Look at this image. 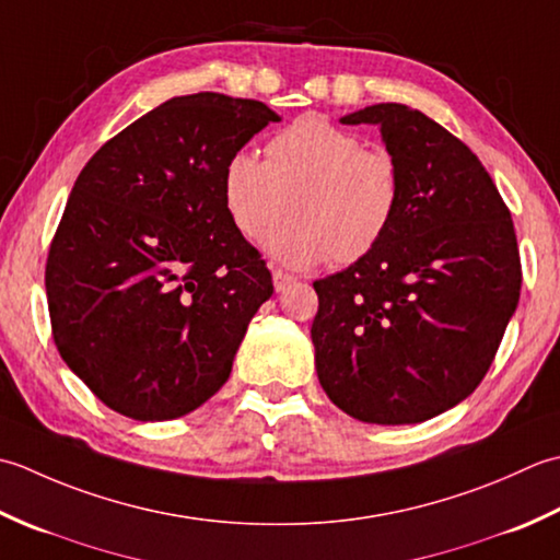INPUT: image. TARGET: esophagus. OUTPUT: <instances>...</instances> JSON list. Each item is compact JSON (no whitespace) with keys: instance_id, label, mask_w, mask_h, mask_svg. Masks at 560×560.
<instances>
[{"instance_id":"1","label":"esophagus","mask_w":560,"mask_h":560,"mask_svg":"<svg viewBox=\"0 0 560 560\" xmlns=\"http://www.w3.org/2000/svg\"><path fill=\"white\" fill-rule=\"evenodd\" d=\"M294 282L292 276H288V272L282 270H272V288H276V292H284L290 288V284Z\"/></svg>"}]
</instances>
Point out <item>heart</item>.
<instances>
[{"label": "heart", "mask_w": 560, "mask_h": 560, "mask_svg": "<svg viewBox=\"0 0 560 560\" xmlns=\"http://www.w3.org/2000/svg\"><path fill=\"white\" fill-rule=\"evenodd\" d=\"M222 205L234 232L264 238L270 258L296 270L334 258L355 264L380 246L401 210L404 176L396 156L364 147L355 132L326 118H302L266 147V162L236 150L222 166Z\"/></svg>", "instance_id": "heart-1"}]
</instances>
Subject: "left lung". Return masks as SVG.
<instances>
[{
	"instance_id": "obj_1",
	"label": "left lung",
	"mask_w": 560,
	"mask_h": 560,
	"mask_svg": "<svg viewBox=\"0 0 560 560\" xmlns=\"http://www.w3.org/2000/svg\"><path fill=\"white\" fill-rule=\"evenodd\" d=\"M340 122L380 128L404 198L370 256L314 282L316 374L362 423H423L495 358L520 302L515 226L478 156L425 113L376 104Z\"/></svg>"
}]
</instances>
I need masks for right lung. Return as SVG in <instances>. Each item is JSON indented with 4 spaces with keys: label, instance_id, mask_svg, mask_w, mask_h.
Here are the masks:
<instances>
[{
    "label": "right lung",
    "instance_id": "obj_1",
    "mask_svg": "<svg viewBox=\"0 0 560 560\" xmlns=\"http://www.w3.org/2000/svg\"><path fill=\"white\" fill-rule=\"evenodd\" d=\"M278 120L260 101L176 96L77 176L45 266L52 336L120 416L174 420L230 380L272 280L224 212L222 166Z\"/></svg>",
    "mask_w": 560,
    "mask_h": 560
}]
</instances>
